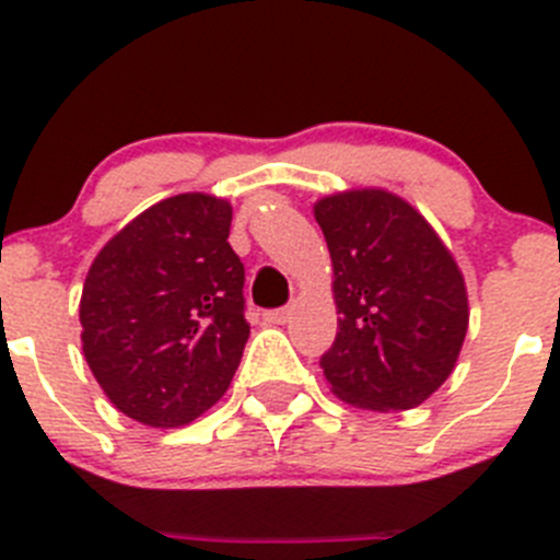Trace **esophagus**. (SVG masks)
I'll return each instance as SVG.
<instances>
[{
    "label": "esophagus",
    "instance_id": "34e87169",
    "mask_svg": "<svg viewBox=\"0 0 560 560\" xmlns=\"http://www.w3.org/2000/svg\"><path fill=\"white\" fill-rule=\"evenodd\" d=\"M264 318L269 324H285L291 318V307H277V311H266Z\"/></svg>",
    "mask_w": 560,
    "mask_h": 560
}]
</instances>
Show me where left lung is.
Segmentation results:
<instances>
[{"instance_id": "1", "label": "left lung", "mask_w": 560, "mask_h": 560, "mask_svg": "<svg viewBox=\"0 0 560 560\" xmlns=\"http://www.w3.org/2000/svg\"><path fill=\"white\" fill-rule=\"evenodd\" d=\"M332 258L338 335L322 369L338 398L374 412L423 404L467 335L465 277L429 222L385 189L313 206Z\"/></svg>"}]
</instances>
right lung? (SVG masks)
Masks as SVG:
<instances>
[{"mask_svg":"<svg viewBox=\"0 0 560 560\" xmlns=\"http://www.w3.org/2000/svg\"><path fill=\"white\" fill-rule=\"evenodd\" d=\"M231 220L228 200L167 197L112 236L84 280V360L106 398L153 429L214 407L242 363L249 324Z\"/></svg>","mask_w":560,"mask_h":560,"instance_id":"1","label":"right lung"}]
</instances>
